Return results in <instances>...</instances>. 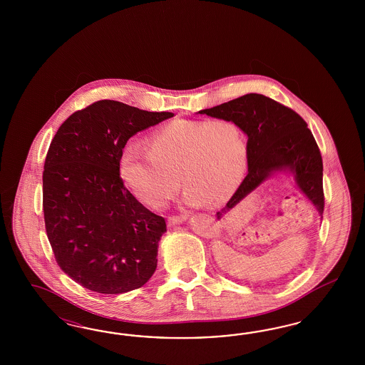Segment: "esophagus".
I'll use <instances>...</instances> for the list:
<instances>
[{"mask_svg":"<svg viewBox=\"0 0 365 365\" xmlns=\"http://www.w3.org/2000/svg\"><path fill=\"white\" fill-rule=\"evenodd\" d=\"M188 215H173L168 217V225L174 226V225H179L182 222L187 221Z\"/></svg>","mask_w":365,"mask_h":365,"instance_id":"1","label":"esophagus"}]
</instances>
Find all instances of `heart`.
Masks as SVG:
<instances>
[{"label":"heart","instance_id":"heart-1","mask_svg":"<svg viewBox=\"0 0 365 365\" xmlns=\"http://www.w3.org/2000/svg\"><path fill=\"white\" fill-rule=\"evenodd\" d=\"M124 144L119 175L145 206H165L180 188L185 202L221 205L242 183L247 167V142L242 128L226 119H179L156 130L148 140Z\"/></svg>","mask_w":365,"mask_h":365}]
</instances>
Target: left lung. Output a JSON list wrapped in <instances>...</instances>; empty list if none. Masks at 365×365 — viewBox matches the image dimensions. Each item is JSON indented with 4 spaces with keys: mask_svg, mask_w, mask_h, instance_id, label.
<instances>
[{
    "mask_svg": "<svg viewBox=\"0 0 365 365\" xmlns=\"http://www.w3.org/2000/svg\"><path fill=\"white\" fill-rule=\"evenodd\" d=\"M198 113L232 120L247 135V175L217 212L218 220L276 173H289L322 215V158L308 124L297 112L264 95L247 93Z\"/></svg>",
    "mask_w": 365,
    "mask_h": 365,
    "instance_id": "1",
    "label": "left lung"
}]
</instances>
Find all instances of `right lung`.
Returning <instances> with one entry per match:
<instances>
[{
	"mask_svg": "<svg viewBox=\"0 0 365 365\" xmlns=\"http://www.w3.org/2000/svg\"><path fill=\"white\" fill-rule=\"evenodd\" d=\"M173 116L100 100L57 130L43 173L45 229L57 265L78 285L120 294L154 274L166 221L124 186L119 158L135 133Z\"/></svg>",
	"mask_w": 365,
	"mask_h": 365,
	"instance_id": "add662e5",
	"label": "right lung"
}]
</instances>
